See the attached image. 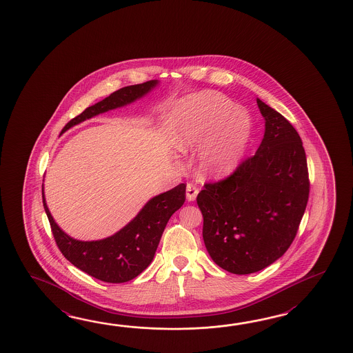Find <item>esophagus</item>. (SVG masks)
Listing matches in <instances>:
<instances>
[{
  "mask_svg": "<svg viewBox=\"0 0 353 353\" xmlns=\"http://www.w3.org/2000/svg\"><path fill=\"white\" fill-rule=\"evenodd\" d=\"M198 188L193 183H188L187 184V199L189 202H193L195 201V198H196V194H198Z\"/></svg>",
  "mask_w": 353,
  "mask_h": 353,
  "instance_id": "1",
  "label": "esophagus"
}]
</instances>
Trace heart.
Returning a JSON list of instances; mask_svg holds the SVG:
<instances>
[{"instance_id":"obj_1","label":"heart","mask_w":353,"mask_h":353,"mask_svg":"<svg viewBox=\"0 0 353 353\" xmlns=\"http://www.w3.org/2000/svg\"><path fill=\"white\" fill-rule=\"evenodd\" d=\"M250 135L246 113L233 110L227 98L202 92L185 107L174 128L173 141L181 152L202 146L196 169L204 178H223L240 163Z\"/></svg>"}]
</instances>
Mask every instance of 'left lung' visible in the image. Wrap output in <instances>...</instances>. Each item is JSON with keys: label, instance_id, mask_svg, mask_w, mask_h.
<instances>
[{"label": "left lung", "instance_id": "left-lung-1", "mask_svg": "<svg viewBox=\"0 0 353 353\" xmlns=\"http://www.w3.org/2000/svg\"><path fill=\"white\" fill-rule=\"evenodd\" d=\"M265 134L254 157L228 178L205 183L196 196L203 240L223 270H263L293 242L309 198L307 157L299 134L283 114L256 99Z\"/></svg>", "mask_w": 353, "mask_h": 353}]
</instances>
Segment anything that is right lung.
<instances>
[{"instance_id":"add662e5","label":"right lung","mask_w":353,"mask_h":353,"mask_svg":"<svg viewBox=\"0 0 353 353\" xmlns=\"http://www.w3.org/2000/svg\"><path fill=\"white\" fill-rule=\"evenodd\" d=\"M158 81L123 87L96 105L85 108L69 121L67 130L99 113L135 102L158 85ZM185 202V184L151 198L130 223L119 232L98 241H79L68 236L55 223L46 205L43 188V204L50 222L54 239L61 254L75 268L105 283H126L140 275L150 265L166 223Z\"/></svg>"}]
</instances>
